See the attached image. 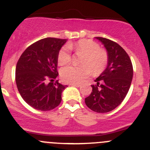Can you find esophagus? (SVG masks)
Wrapping results in <instances>:
<instances>
[{
	"label": "esophagus",
	"instance_id": "obj_1",
	"mask_svg": "<svg viewBox=\"0 0 150 150\" xmlns=\"http://www.w3.org/2000/svg\"><path fill=\"white\" fill-rule=\"evenodd\" d=\"M70 85L72 86H76V87L81 86V84H78V83H70Z\"/></svg>",
	"mask_w": 150,
	"mask_h": 150
}]
</instances>
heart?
<instances>
[{"mask_svg":"<svg viewBox=\"0 0 150 150\" xmlns=\"http://www.w3.org/2000/svg\"><path fill=\"white\" fill-rule=\"evenodd\" d=\"M83 53L81 66L68 65L61 70L62 80L70 83H80L94 72L95 75L101 73L107 66L108 56L107 52L100 49L97 43L88 40H81L75 43H69L67 46L62 47L58 54V63L64 65L71 60L70 50Z\"/></svg>","mask_w":150,"mask_h":150,"instance_id":"heart-1","label":"heart"}]
</instances>
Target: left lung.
Wrapping results in <instances>:
<instances>
[{
  "mask_svg": "<svg viewBox=\"0 0 150 150\" xmlns=\"http://www.w3.org/2000/svg\"><path fill=\"white\" fill-rule=\"evenodd\" d=\"M103 45L108 56L105 70L91 85L92 91L85 98L88 108L107 113L120 105L127 95L133 75V65L125 50L117 43L103 37H95Z\"/></svg>",
  "mask_w": 150,
  "mask_h": 150,
  "instance_id": "1",
  "label": "left lung"
}]
</instances>
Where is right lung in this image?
<instances>
[{
    "instance_id": "obj_1",
    "label": "right lung",
    "mask_w": 150,
    "mask_h": 150,
    "mask_svg": "<svg viewBox=\"0 0 150 150\" xmlns=\"http://www.w3.org/2000/svg\"><path fill=\"white\" fill-rule=\"evenodd\" d=\"M67 41L50 37L39 40L29 46L17 62V89L24 101L36 110H50L62 101V93L67 86L53 81L59 75L58 54Z\"/></svg>"
}]
</instances>
